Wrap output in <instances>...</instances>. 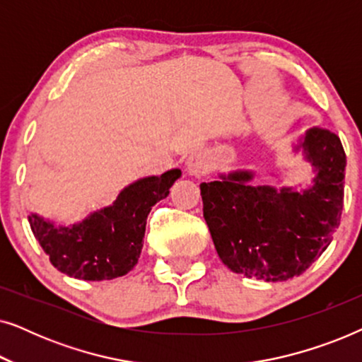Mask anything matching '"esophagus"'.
Instances as JSON below:
<instances>
[{
	"instance_id": "34e87169",
	"label": "esophagus",
	"mask_w": 362,
	"mask_h": 362,
	"mask_svg": "<svg viewBox=\"0 0 362 362\" xmlns=\"http://www.w3.org/2000/svg\"><path fill=\"white\" fill-rule=\"evenodd\" d=\"M186 171L194 177L204 176L207 173V165H206L204 158H202L201 155H192V156L187 158Z\"/></svg>"
}]
</instances>
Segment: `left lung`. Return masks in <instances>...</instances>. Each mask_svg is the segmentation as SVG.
<instances>
[{
    "label": "left lung",
    "mask_w": 362,
    "mask_h": 362,
    "mask_svg": "<svg viewBox=\"0 0 362 362\" xmlns=\"http://www.w3.org/2000/svg\"><path fill=\"white\" fill-rule=\"evenodd\" d=\"M311 166L306 186L254 185L255 171L219 173L201 182L202 211L222 264L265 281L298 276L318 260L339 226L346 155L339 136L310 128L291 143ZM276 176L274 173H269Z\"/></svg>",
    "instance_id": "obj_1"
}]
</instances>
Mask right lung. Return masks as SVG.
Returning a JSON list of instances; mask_svg holds the SVG:
<instances>
[{"label":"right lung","instance_id":"add662e5","mask_svg":"<svg viewBox=\"0 0 362 362\" xmlns=\"http://www.w3.org/2000/svg\"><path fill=\"white\" fill-rule=\"evenodd\" d=\"M180 177L177 168L160 176L140 177L123 187L110 206L74 224H56L31 212L29 226L59 272L87 281L117 279L138 264L146 217Z\"/></svg>","mask_w":362,"mask_h":362}]
</instances>
